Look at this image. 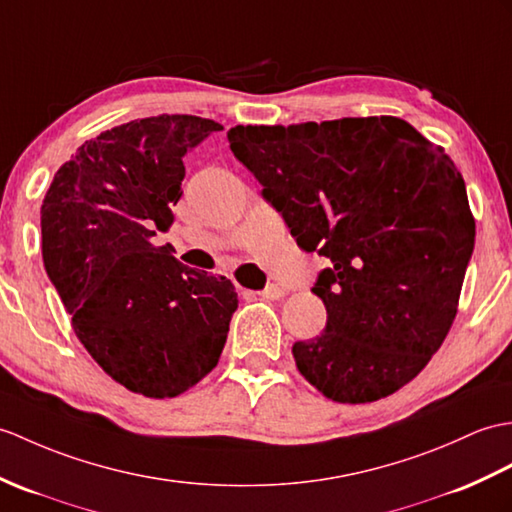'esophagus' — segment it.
I'll return each mask as SVG.
<instances>
[{"label":"esophagus","mask_w":512,"mask_h":512,"mask_svg":"<svg viewBox=\"0 0 512 512\" xmlns=\"http://www.w3.org/2000/svg\"><path fill=\"white\" fill-rule=\"evenodd\" d=\"M259 296H264V299H270V301H279L285 296V290L279 288V285H268L266 290H261Z\"/></svg>","instance_id":"obj_1"}]
</instances>
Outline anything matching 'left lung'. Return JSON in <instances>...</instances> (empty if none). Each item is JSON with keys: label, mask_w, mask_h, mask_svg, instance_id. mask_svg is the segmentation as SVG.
Listing matches in <instances>:
<instances>
[{"label": "left lung", "mask_w": 512, "mask_h": 512, "mask_svg": "<svg viewBox=\"0 0 512 512\" xmlns=\"http://www.w3.org/2000/svg\"><path fill=\"white\" fill-rule=\"evenodd\" d=\"M227 137L296 244L331 261L312 288L325 331L292 347L299 373L338 403L406 386L449 334L473 253L454 161L392 115L235 126Z\"/></svg>", "instance_id": "obj_1"}]
</instances>
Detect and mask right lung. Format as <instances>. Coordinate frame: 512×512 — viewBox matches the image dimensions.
<instances>
[{"instance_id":"1","label":"right lung","mask_w":512,"mask_h":512,"mask_svg":"<svg viewBox=\"0 0 512 512\" xmlns=\"http://www.w3.org/2000/svg\"><path fill=\"white\" fill-rule=\"evenodd\" d=\"M216 130L196 115L104 130L58 168L41 205L43 264L71 327L106 375L144 397H176L211 373L237 310L227 277L152 242L174 222L183 157Z\"/></svg>"}]
</instances>
